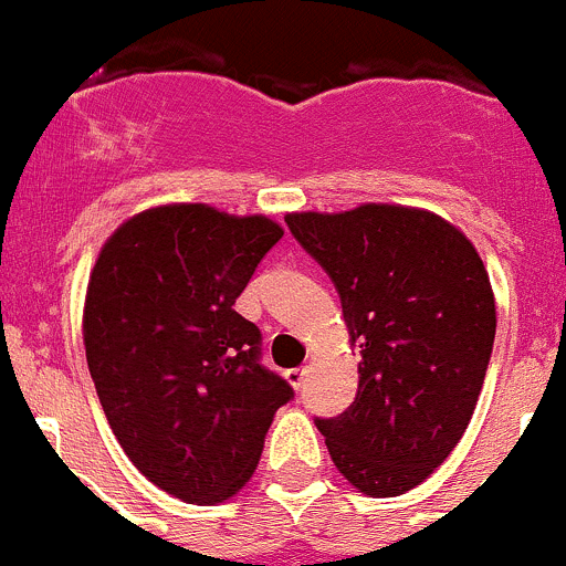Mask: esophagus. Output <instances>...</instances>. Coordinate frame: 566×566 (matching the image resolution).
<instances>
[{"mask_svg":"<svg viewBox=\"0 0 566 566\" xmlns=\"http://www.w3.org/2000/svg\"><path fill=\"white\" fill-rule=\"evenodd\" d=\"M287 380H290V384L295 386V389H301V386H304V380H306V367H295V369H290V373H287Z\"/></svg>","mask_w":566,"mask_h":566,"instance_id":"1","label":"esophagus"}]
</instances>
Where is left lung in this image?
I'll list each match as a JSON object with an SVG mask.
<instances>
[{"mask_svg": "<svg viewBox=\"0 0 566 566\" xmlns=\"http://www.w3.org/2000/svg\"><path fill=\"white\" fill-rule=\"evenodd\" d=\"M284 221L334 282L361 347L353 405L315 419L331 460L361 493H408L452 454L476 408L495 339L488 271L427 210L361 205Z\"/></svg>", "mask_w": 566, "mask_h": 566, "instance_id": "1", "label": "left lung"}]
</instances>
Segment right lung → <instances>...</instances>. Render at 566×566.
Here are the masks:
<instances>
[{"label": "right lung", "mask_w": 566, "mask_h": 566, "mask_svg": "<svg viewBox=\"0 0 566 566\" xmlns=\"http://www.w3.org/2000/svg\"><path fill=\"white\" fill-rule=\"evenodd\" d=\"M284 230L265 216L164 205L101 249L84 347L130 462L169 495L219 504L254 473L273 413L295 397L262 367V334L235 312Z\"/></svg>", "instance_id": "1"}]
</instances>
